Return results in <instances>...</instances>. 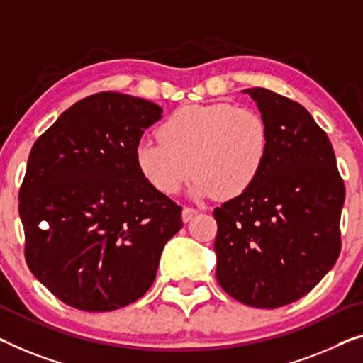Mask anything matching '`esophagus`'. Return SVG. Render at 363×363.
Wrapping results in <instances>:
<instances>
[{"instance_id": "obj_1", "label": "esophagus", "mask_w": 363, "mask_h": 363, "mask_svg": "<svg viewBox=\"0 0 363 363\" xmlns=\"http://www.w3.org/2000/svg\"><path fill=\"white\" fill-rule=\"evenodd\" d=\"M197 213H199L197 208H194V207H184V208H182V220H184V221L192 220L194 216H196Z\"/></svg>"}]
</instances>
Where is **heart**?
Listing matches in <instances>:
<instances>
[{
	"label": "heart",
	"mask_w": 363,
	"mask_h": 363,
	"mask_svg": "<svg viewBox=\"0 0 363 363\" xmlns=\"http://www.w3.org/2000/svg\"><path fill=\"white\" fill-rule=\"evenodd\" d=\"M158 137L135 147V166L166 196L196 176L194 197L233 199L261 174L269 155V127L261 113L228 102L187 106L171 113Z\"/></svg>",
	"instance_id": "obj_1"
}]
</instances>
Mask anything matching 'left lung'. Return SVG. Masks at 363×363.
Here are the masks:
<instances>
[{"label": "left lung", "mask_w": 363, "mask_h": 363, "mask_svg": "<svg viewBox=\"0 0 363 363\" xmlns=\"http://www.w3.org/2000/svg\"><path fill=\"white\" fill-rule=\"evenodd\" d=\"M269 127L256 182L213 210L216 280L235 300L280 308L315 289L340 252L345 199L328 135L298 102L245 89Z\"/></svg>", "instance_id": "8db88e82"}]
</instances>
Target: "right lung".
I'll list each match as a JSON object with an SVG mask.
<instances>
[{
    "instance_id": "add662e5",
    "label": "right lung",
    "mask_w": 363,
    "mask_h": 363,
    "mask_svg": "<svg viewBox=\"0 0 363 363\" xmlns=\"http://www.w3.org/2000/svg\"><path fill=\"white\" fill-rule=\"evenodd\" d=\"M161 112L142 97L97 93L30 150L19 189L26 262L69 306L102 313L137 301L182 228V208L135 166V147Z\"/></svg>"
}]
</instances>
